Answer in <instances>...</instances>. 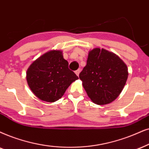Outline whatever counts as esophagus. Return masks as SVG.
Instances as JSON below:
<instances>
[{
  "instance_id": "34e87169",
  "label": "esophagus",
  "mask_w": 149,
  "mask_h": 149,
  "mask_svg": "<svg viewBox=\"0 0 149 149\" xmlns=\"http://www.w3.org/2000/svg\"><path fill=\"white\" fill-rule=\"evenodd\" d=\"M80 69H78V70H76V71H75V73H76L77 76H79V73H80Z\"/></svg>"
}]
</instances>
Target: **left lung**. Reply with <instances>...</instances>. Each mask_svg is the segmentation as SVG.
I'll return each instance as SVG.
<instances>
[{
  "label": "left lung",
  "instance_id": "1",
  "mask_svg": "<svg viewBox=\"0 0 149 149\" xmlns=\"http://www.w3.org/2000/svg\"><path fill=\"white\" fill-rule=\"evenodd\" d=\"M128 76L127 66L119 56L103 48H94L88 52L79 78L91 101L104 105L119 96Z\"/></svg>",
  "mask_w": 149,
  "mask_h": 149
}]
</instances>
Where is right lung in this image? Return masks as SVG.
Instances as JSON below:
<instances>
[{"label": "right lung", "instance_id": "obj_1", "mask_svg": "<svg viewBox=\"0 0 149 149\" xmlns=\"http://www.w3.org/2000/svg\"><path fill=\"white\" fill-rule=\"evenodd\" d=\"M61 50H51L33 62L27 69L28 86L38 98L54 102L78 77L68 67Z\"/></svg>", "mask_w": 149, "mask_h": 149}]
</instances>
